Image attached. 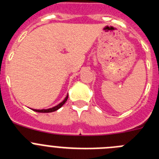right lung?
Wrapping results in <instances>:
<instances>
[{"mask_svg": "<svg viewBox=\"0 0 159 159\" xmlns=\"http://www.w3.org/2000/svg\"><path fill=\"white\" fill-rule=\"evenodd\" d=\"M67 98H68V95H67V96L65 97V99H64L62 102H60V103H59L57 106L53 107H52V108H48V109H42V110H36V109H33V111H36V112H40V113H49V112H53V111H57L58 109H60V108L61 107H62L64 103H65L66 101H67Z\"/></svg>", "mask_w": 159, "mask_h": 159, "instance_id": "1", "label": "right lung"}]
</instances>
